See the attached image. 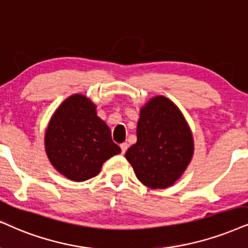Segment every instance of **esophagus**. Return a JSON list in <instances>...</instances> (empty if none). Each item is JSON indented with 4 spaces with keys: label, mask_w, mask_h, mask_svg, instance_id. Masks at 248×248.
Wrapping results in <instances>:
<instances>
[{
    "label": "esophagus",
    "mask_w": 248,
    "mask_h": 248,
    "mask_svg": "<svg viewBox=\"0 0 248 248\" xmlns=\"http://www.w3.org/2000/svg\"><path fill=\"white\" fill-rule=\"evenodd\" d=\"M120 147H121V152L122 153H126V151H127V149H128V143H121L120 144Z\"/></svg>",
    "instance_id": "esophagus-1"
}]
</instances>
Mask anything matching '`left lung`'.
Instances as JSON below:
<instances>
[{"label":"left lung","mask_w":248,"mask_h":248,"mask_svg":"<svg viewBox=\"0 0 248 248\" xmlns=\"http://www.w3.org/2000/svg\"><path fill=\"white\" fill-rule=\"evenodd\" d=\"M137 142L126 152L135 174L150 189H166L182 176L193 155V137L180 108L155 96L140 108Z\"/></svg>","instance_id":"8db88e82"}]
</instances>
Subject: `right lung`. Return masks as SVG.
Masks as SVG:
<instances>
[{
  "mask_svg": "<svg viewBox=\"0 0 248 248\" xmlns=\"http://www.w3.org/2000/svg\"><path fill=\"white\" fill-rule=\"evenodd\" d=\"M50 162L65 177L83 182L99 174L108 159L121 152L96 105L81 93L65 99L50 119L45 136Z\"/></svg>",
  "mask_w": 248,
  "mask_h": 248,
  "instance_id": "1",
  "label": "right lung"
}]
</instances>
